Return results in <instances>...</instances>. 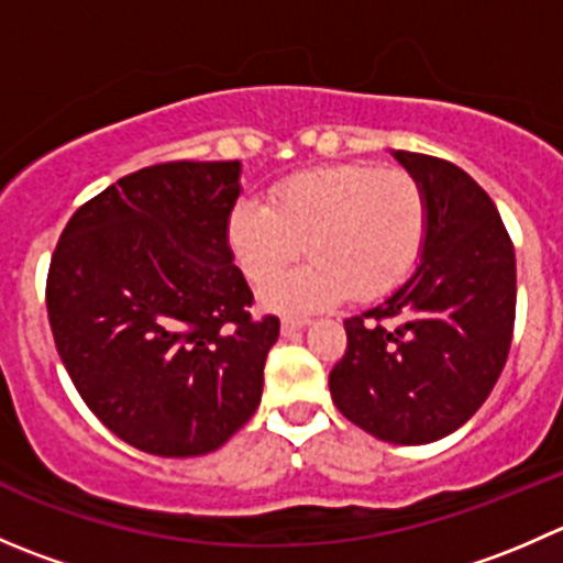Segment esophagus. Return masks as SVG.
<instances>
[{
    "instance_id": "34e87169",
    "label": "esophagus",
    "mask_w": 563,
    "mask_h": 563,
    "mask_svg": "<svg viewBox=\"0 0 563 563\" xmlns=\"http://www.w3.org/2000/svg\"><path fill=\"white\" fill-rule=\"evenodd\" d=\"M305 327H308V321H305V318H283V321H280V332L286 334V338H291V334H299Z\"/></svg>"
}]
</instances>
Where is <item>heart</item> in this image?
I'll list each match as a JSON object with an SVG mask.
<instances>
[{
  "instance_id": "heart-1",
  "label": "heart",
  "mask_w": 563,
  "mask_h": 563,
  "mask_svg": "<svg viewBox=\"0 0 563 563\" xmlns=\"http://www.w3.org/2000/svg\"><path fill=\"white\" fill-rule=\"evenodd\" d=\"M424 234L422 185L367 163L288 176L272 187L269 207L240 201L225 223L231 255L255 288L275 283L308 242L313 261L266 291V302L294 310L391 291L417 264Z\"/></svg>"
}]
</instances>
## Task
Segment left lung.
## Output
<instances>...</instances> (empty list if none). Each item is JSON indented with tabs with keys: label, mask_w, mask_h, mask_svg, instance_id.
Masks as SVG:
<instances>
[{
	"label": "left lung",
	"mask_w": 563,
	"mask_h": 563,
	"mask_svg": "<svg viewBox=\"0 0 563 563\" xmlns=\"http://www.w3.org/2000/svg\"><path fill=\"white\" fill-rule=\"evenodd\" d=\"M391 157L422 185L428 234L411 277L345 321L349 349L329 391L356 428L413 446L463 428L496 387L518 277L496 203L463 168L417 152Z\"/></svg>",
	"instance_id": "left-lung-1"
}]
</instances>
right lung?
<instances>
[{"label": "right lung", "instance_id": "obj_1", "mask_svg": "<svg viewBox=\"0 0 563 563\" xmlns=\"http://www.w3.org/2000/svg\"><path fill=\"white\" fill-rule=\"evenodd\" d=\"M240 174V161H179L122 176L51 258V332L78 395L150 455L214 452L261 402L280 321L250 318L225 240Z\"/></svg>", "mask_w": 563, "mask_h": 563}]
</instances>
